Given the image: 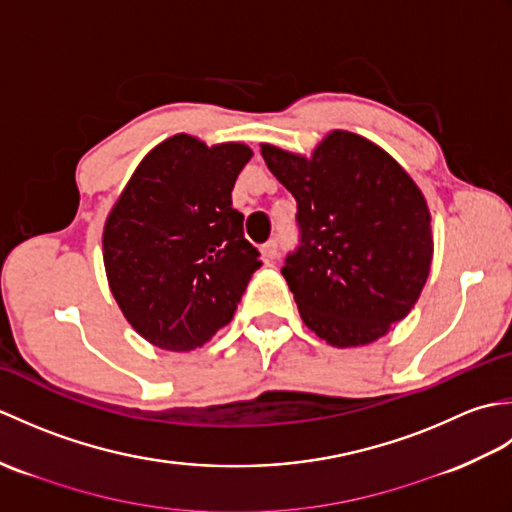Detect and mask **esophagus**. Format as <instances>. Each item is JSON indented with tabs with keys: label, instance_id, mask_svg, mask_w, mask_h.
Instances as JSON below:
<instances>
[{
	"label": "esophagus",
	"instance_id": "1",
	"mask_svg": "<svg viewBox=\"0 0 512 512\" xmlns=\"http://www.w3.org/2000/svg\"><path fill=\"white\" fill-rule=\"evenodd\" d=\"M262 255L266 259H275L279 255V242H277V239H270V242H266L262 246Z\"/></svg>",
	"mask_w": 512,
	"mask_h": 512
}]
</instances>
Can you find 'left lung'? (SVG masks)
I'll list each match as a JSON object with an SVG mask.
<instances>
[{"label": "left lung", "instance_id": "1", "mask_svg": "<svg viewBox=\"0 0 512 512\" xmlns=\"http://www.w3.org/2000/svg\"><path fill=\"white\" fill-rule=\"evenodd\" d=\"M262 156L297 200L299 246L281 275L303 323L336 347L385 336L431 270V215L416 182L372 140L341 129L312 158L273 145Z\"/></svg>", "mask_w": 512, "mask_h": 512}]
</instances>
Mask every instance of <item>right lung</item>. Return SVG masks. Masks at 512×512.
I'll return each mask as SVG.
<instances>
[{
	"instance_id": "obj_1",
	"label": "right lung",
	"mask_w": 512,
	"mask_h": 512,
	"mask_svg": "<svg viewBox=\"0 0 512 512\" xmlns=\"http://www.w3.org/2000/svg\"><path fill=\"white\" fill-rule=\"evenodd\" d=\"M253 156L178 134L154 147L107 215L103 262L132 328L160 350L202 347L262 266L231 191Z\"/></svg>"
}]
</instances>
